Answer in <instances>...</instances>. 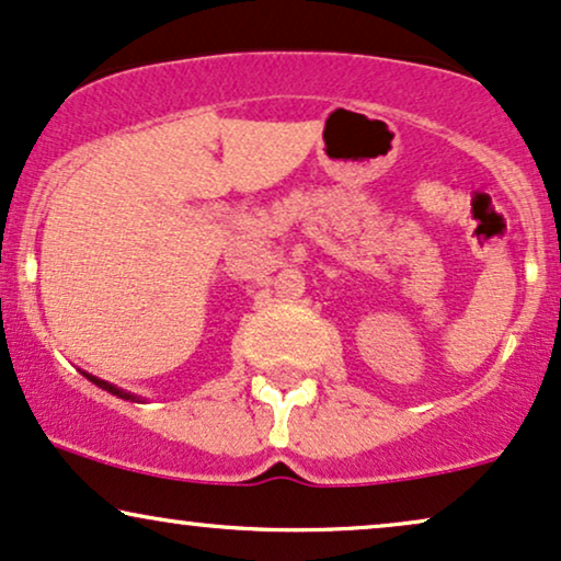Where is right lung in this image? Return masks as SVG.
Listing matches in <instances>:
<instances>
[{
  "label": "right lung",
  "mask_w": 561,
  "mask_h": 561,
  "mask_svg": "<svg viewBox=\"0 0 561 561\" xmlns=\"http://www.w3.org/2000/svg\"><path fill=\"white\" fill-rule=\"evenodd\" d=\"M90 382H95L99 387H103V390H108V392H114V396H119V398H127V400H135V396H127V392H122L119 387H112L108 382H103V379H95V377H90V375H85Z\"/></svg>",
  "instance_id": "obj_1"
}]
</instances>
